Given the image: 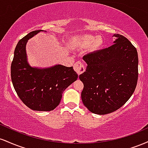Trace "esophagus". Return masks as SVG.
Listing matches in <instances>:
<instances>
[{"label":"esophagus","instance_id":"esophagus-1","mask_svg":"<svg viewBox=\"0 0 148 148\" xmlns=\"http://www.w3.org/2000/svg\"><path fill=\"white\" fill-rule=\"evenodd\" d=\"M74 69L78 74H80L85 71V67L81 61H77L74 64Z\"/></svg>","mask_w":148,"mask_h":148}]
</instances>
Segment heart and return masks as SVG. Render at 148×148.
Instances as JSON below:
<instances>
[{"mask_svg": "<svg viewBox=\"0 0 148 148\" xmlns=\"http://www.w3.org/2000/svg\"><path fill=\"white\" fill-rule=\"evenodd\" d=\"M74 43L79 48L84 49L90 46V49L93 51L99 50L103 46L102 37L98 35H84L74 39Z\"/></svg>", "mask_w": 148, "mask_h": 148, "instance_id": "heart-1", "label": "heart"}]
</instances>
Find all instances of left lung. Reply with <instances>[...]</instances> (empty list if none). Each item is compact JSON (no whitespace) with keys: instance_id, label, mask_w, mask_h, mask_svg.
Returning <instances> with one entry per match:
<instances>
[{"instance_id":"1","label":"left lung","mask_w":148,"mask_h":148,"mask_svg":"<svg viewBox=\"0 0 148 148\" xmlns=\"http://www.w3.org/2000/svg\"><path fill=\"white\" fill-rule=\"evenodd\" d=\"M114 45L83 57L87 63L79 75L84 88L81 99L90 111L105 115L123 106L134 93L138 81L136 49L125 37L114 34Z\"/></svg>"}]
</instances>
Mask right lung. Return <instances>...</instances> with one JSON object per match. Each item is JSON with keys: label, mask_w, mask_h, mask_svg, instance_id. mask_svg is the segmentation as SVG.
Returning a JSON list of instances; mask_svg holds the SVG:
<instances>
[{"label": "right lung", "mask_w": 148, "mask_h": 148, "mask_svg": "<svg viewBox=\"0 0 148 148\" xmlns=\"http://www.w3.org/2000/svg\"><path fill=\"white\" fill-rule=\"evenodd\" d=\"M44 31L31 32L18 42L11 64V78L15 91L28 108L34 111H50L58 106L64 90L77 80L78 74L73 67L57 64L42 68L29 64L27 42Z\"/></svg>", "instance_id": "right-lung-1"}]
</instances>
